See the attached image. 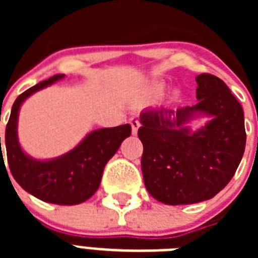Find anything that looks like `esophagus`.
Instances as JSON below:
<instances>
[{
	"label": "esophagus",
	"mask_w": 258,
	"mask_h": 258,
	"mask_svg": "<svg viewBox=\"0 0 258 258\" xmlns=\"http://www.w3.org/2000/svg\"><path fill=\"white\" fill-rule=\"evenodd\" d=\"M131 125H132V133L137 134L138 132V127H140V121L137 118H131Z\"/></svg>",
	"instance_id": "1"
}]
</instances>
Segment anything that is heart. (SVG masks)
Instances as JSON below:
<instances>
[{
	"mask_svg": "<svg viewBox=\"0 0 258 258\" xmlns=\"http://www.w3.org/2000/svg\"><path fill=\"white\" fill-rule=\"evenodd\" d=\"M151 94L154 95L155 98H159L164 94V86L161 84H157V85L152 86L151 89Z\"/></svg>",
	"mask_w": 258,
	"mask_h": 258,
	"instance_id": "obj_1",
	"label": "heart"
}]
</instances>
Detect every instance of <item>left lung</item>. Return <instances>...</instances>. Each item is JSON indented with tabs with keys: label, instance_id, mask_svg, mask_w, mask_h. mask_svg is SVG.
<instances>
[{
	"label": "left lung",
	"instance_id": "1",
	"mask_svg": "<svg viewBox=\"0 0 258 258\" xmlns=\"http://www.w3.org/2000/svg\"><path fill=\"white\" fill-rule=\"evenodd\" d=\"M195 106L143 109L138 137L145 186L168 206L195 204L216 197L234 177L245 149L244 112L222 80L197 76ZM209 120L194 131L190 122Z\"/></svg>",
	"mask_w": 258,
	"mask_h": 258
}]
</instances>
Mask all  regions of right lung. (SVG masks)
<instances>
[{
    "mask_svg": "<svg viewBox=\"0 0 258 258\" xmlns=\"http://www.w3.org/2000/svg\"><path fill=\"white\" fill-rule=\"evenodd\" d=\"M61 79H64V75H55L32 86L17 98L6 125L5 145L11 174L20 187L42 202L58 206H76L94 195L101 184L104 166L116 154L122 141L131 136L132 126L125 124L95 129L86 134L76 147L52 159H36L27 154L18 137L20 107L32 94ZM0 150V160H4L2 147Z\"/></svg>",
    "mask_w": 258,
    "mask_h": 258,
    "instance_id": "right-lung-1",
    "label": "right lung"
}]
</instances>
